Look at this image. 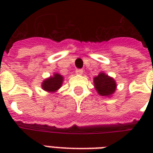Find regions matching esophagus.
<instances>
[{"mask_svg":"<svg viewBox=\"0 0 153 153\" xmlns=\"http://www.w3.org/2000/svg\"><path fill=\"white\" fill-rule=\"evenodd\" d=\"M75 73H76V74H79V75H81V74H83V70H80V69H79V70H75Z\"/></svg>","mask_w":153,"mask_h":153,"instance_id":"esophagus-1","label":"esophagus"}]
</instances>
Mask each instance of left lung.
<instances>
[{
	"label": "left lung",
	"mask_w": 153,
	"mask_h": 153,
	"mask_svg": "<svg viewBox=\"0 0 153 153\" xmlns=\"http://www.w3.org/2000/svg\"><path fill=\"white\" fill-rule=\"evenodd\" d=\"M93 83L94 88L100 96L106 97L112 96L117 88L115 80L104 72H100L97 76L94 77Z\"/></svg>",
	"instance_id": "1"
}]
</instances>
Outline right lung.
<instances>
[{
    "instance_id": "1",
    "label": "right lung",
    "mask_w": 153,
    "mask_h": 153,
    "mask_svg": "<svg viewBox=\"0 0 153 153\" xmlns=\"http://www.w3.org/2000/svg\"><path fill=\"white\" fill-rule=\"evenodd\" d=\"M64 81V77L58 73H54L52 76H50L43 80L42 83V88L50 93H54L60 89Z\"/></svg>"
}]
</instances>
